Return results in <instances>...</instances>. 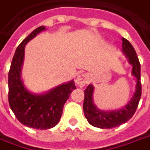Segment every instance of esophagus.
<instances>
[{"instance_id":"esophagus-1","label":"esophagus","mask_w":150,"mask_h":150,"mask_svg":"<svg viewBox=\"0 0 150 150\" xmlns=\"http://www.w3.org/2000/svg\"><path fill=\"white\" fill-rule=\"evenodd\" d=\"M89 80V76L87 74H82L77 76V78L75 79V83L77 84L79 87H83L87 82Z\"/></svg>"}]
</instances>
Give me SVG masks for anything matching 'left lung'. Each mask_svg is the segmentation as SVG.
<instances>
[{"instance_id":"1","label":"left lung","mask_w":150,"mask_h":150,"mask_svg":"<svg viewBox=\"0 0 150 150\" xmlns=\"http://www.w3.org/2000/svg\"><path fill=\"white\" fill-rule=\"evenodd\" d=\"M122 40V52L132 65V75L136 79L135 92L129 103L123 108L114 110H103L98 108L93 102L94 86L90 84L84 91L83 111L85 117L91 126L101 129H111L126 123L137 110L142 95L141 65L136 52L126 39Z\"/></svg>"}]
</instances>
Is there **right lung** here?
<instances>
[{
    "instance_id": "1",
    "label": "right lung",
    "mask_w": 150,
    "mask_h": 150,
    "mask_svg": "<svg viewBox=\"0 0 150 150\" xmlns=\"http://www.w3.org/2000/svg\"><path fill=\"white\" fill-rule=\"evenodd\" d=\"M46 29L44 26L35 28L16 48L8 72V103L20 122L30 128L47 129L59 122L64 105L73 90L74 80L55 86L42 94L32 93L25 87L21 79L24 48L28 42Z\"/></svg>"
}]
</instances>
